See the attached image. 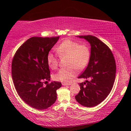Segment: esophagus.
Instances as JSON below:
<instances>
[{
	"mask_svg": "<svg viewBox=\"0 0 131 131\" xmlns=\"http://www.w3.org/2000/svg\"><path fill=\"white\" fill-rule=\"evenodd\" d=\"M62 85H63V86H66V85H71L70 83H65V82H63V83H62Z\"/></svg>",
	"mask_w": 131,
	"mask_h": 131,
	"instance_id": "34e87169",
	"label": "esophagus"
}]
</instances>
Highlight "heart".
<instances>
[{
  "label": "heart",
  "mask_w": 131,
  "mask_h": 131,
  "mask_svg": "<svg viewBox=\"0 0 131 131\" xmlns=\"http://www.w3.org/2000/svg\"><path fill=\"white\" fill-rule=\"evenodd\" d=\"M58 53L50 51L47 55V62L52 69L57 68L59 63V56H68V68H63L53 75L54 80L69 82L78 74L79 70L84 69L88 65L90 58V49L86 44H81L72 40L63 41L57 48Z\"/></svg>",
  "instance_id": "b5f03b06"
}]
</instances>
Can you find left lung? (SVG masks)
Segmentation results:
<instances>
[{
    "instance_id": "1",
    "label": "left lung",
    "mask_w": 131,
    "mask_h": 131,
    "mask_svg": "<svg viewBox=\"0 0 131 131\" xmlns=\"http://www.w3.org/2000/svg\"><path fill=\"white\" fill-rule=\"evenodd\" d=\"M91 45V55L86 69L78 78L88 79L80 83L75 100L83 106L93 107L103 101L112 90L116 75V63L109 47L97 37L80 35Z\"/></svg>"
}]
</instances>
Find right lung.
<instances>
[{
    "mask_svg": "<svg viewBox=\"0 0 131 131\" xmlns=\"http://www.w3.org/2000/svg\"><path fill=\"white\" fill-rule=\"evenodd\" d=\"M59 37L29 38L16 52L11 64L12 78L18 96L33 108L43 110L56 102L60 82L50 80L47 55Z\"/></svg>",
    "mask_w": 131,
    "mask_h": 131,
    "instance_id": "obj_1",
    "label": "right lung"
}]
</instances>
